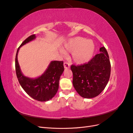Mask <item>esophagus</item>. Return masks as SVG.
Returning <instances> with one entry per match:
<instances>
[{"label":"esophagus","mask_w":133,"mask_h":133,"mask_svg":"<svg viewBox=\"0 0 133 133\" xmlns=\"http://www.w3.org/2000/svg\"><path fill=\"white\" fill-rule=\"evenodd\" d=\"M70 65L68 63V62H64V67L65 69H68V68H69Z\"/></svg>","instance_id":"1"}]
</instances>
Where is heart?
Segmentation results:
<instances>
[{"label": "heart", "instance_id": "b5f03b06", "mask_svg": "<svg viewBox=\"0 0 133 133\" xmlns=\"http://www.w3.org/2000/svg\"><path fill=\"white\" fill-rule=\"evenodd\" d=\"M95 44L91 40L83 37H76L71 39L66 45L67 51L73 52L72 58L76 64L86 63L92 58L95 50ZM63 53V52L62 51Z\"/></svg>", "mask_w": 133, "mask_h": 133}]
</instances>
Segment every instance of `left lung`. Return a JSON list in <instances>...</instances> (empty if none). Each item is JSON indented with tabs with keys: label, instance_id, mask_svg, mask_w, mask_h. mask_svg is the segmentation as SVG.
Listing matches in <instances>:
<instances>
[{
	"label": "left lung",
	"instance_id": "left-lung-1",
	"mask_svg": "<svg viewBox=\"0 0 133 133\" xmlns=\"http://www.w3.org/2000/svg\"><path fill=\"white\" fill-rule=\"evenodd\" d=\"M99 50L100 53L88 63L71 65L73 86L83 98L90 99L99 95L109 80L111 65L108 53L104 46Z\"/></svg>",
	"mask_w": 133,
	"mask_h": 133
}]
</instances>
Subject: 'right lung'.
<instances>
[{"label": "right lung", "mask_w": 133, "mask_h": 133, "mask_svg": "<svg viewBox=\"0 0 133 133\" xmlns=\"http://www.w3.org/2000/svg\"><path fill=\"white\" fill-rule=\"evenodd\" d=\"M35 38V34L29 36L18 48L15 57L16 74L21 87L28 95L38 101L46 102L53 98L58 91L60 76L64 70L63 62H51L45 72L35 79L24 75L18 61V51L21 46Z\"/></svg>", "instance_id": "add662e5"}]
</instances>
